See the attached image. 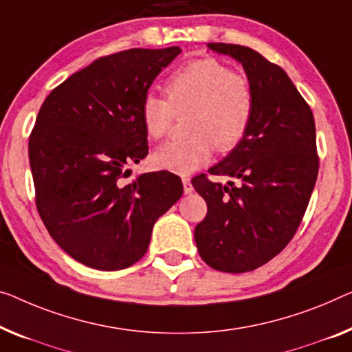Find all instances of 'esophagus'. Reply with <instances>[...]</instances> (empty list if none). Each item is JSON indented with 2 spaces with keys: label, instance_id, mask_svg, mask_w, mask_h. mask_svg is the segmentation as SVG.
<instances>
[{
  "label": "esophagus",
  "instance_id": "34e87169",
  "mask_svg": "<svg viewBox=\"0 0 352 352\" xmlns=\"http://www.w3.org/2000/svg\"><path fill=\"white\" fill-rule=\"evenodd\" d=\"M182 183H183V191H185V194H190L192 191V185H191L190 178L183 177L182 178Z\"/></svg>",
  "mask_w": 352,
  "mask_h": 352
}]
</instances>
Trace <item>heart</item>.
<instances>
[{"label": "heart", "instance_id": "heart-1", "mask_svg": "<svg viewBox=\"0 0 352 352\" xmlns=\"http://www.w3.org/2000/svg\"><path fill=\"white\" fill-rule=\"evenodd\" d=\"M167 101L146 94L140 118L146 135L160 140L169 133L175 115L188 118L186 140L167 142L151 155L156 169L190 175L218 151L234 150L248 133L254 112V93L246 77L234 74L212 58L183 66L164 83Z\"/></svg>", "mask_w": 352, "mask_h": 352}]
</instances>
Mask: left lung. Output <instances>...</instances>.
<instances>
[{"label":"left lung","instance_id":"obj_1","mask_svg":"<svg viewBox=\"0 0 352 352\" xmlns=\"http://www.w3.org/2000/svg\"><path fill=\"white\" fill-rule=\"evenodd\" d=\"M243 66L254 93L248 133L210 174L239 178L192 186L207 202L194 229L201 258L214 270L243 274L264 265L291 242L310 202L319 160L313 112L285 71L250 47L207 44Z\"/></svg>","mask_w":352,"mask_h":352}]
</instances>
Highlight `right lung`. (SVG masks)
I'll return each instance as SVG.
<instances>
[{
    "instance_id": "add662e5",
    "label": "right lung",
    "mask_w": 352,
    "mask_h": 352,
    "mask_svg": "<svg viewBox=\"0 0 352 352\" xmlns=\"http://www.w3.org/2000/svg\"><path fill=\"white\" fill-rule=\"evenodd\" d=\"M180 47L131 49L102 56L45 98L30 135L36 207L71 258L120 270L146 253L151 229L182 197L167 170L124 183L148 155L140 107Z\"/></svg>"
}]
</instances>
